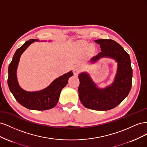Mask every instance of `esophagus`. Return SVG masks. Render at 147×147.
Segmentation results:
<instances>
[{
  "label": "esophagus",
  "instance_id": "obj_1",
  "mask_svg": "<svg viewBox=\"0 0 147 147\" xmlns=\"http://www.w3.org/2000/svg\"><path fill=\"white\" fill-rule=\"evenodd\" d=\"M80 70H81L80 67H79L78 65L75 66L74 67V74L75 76H77L78 73L80 72Z\"/></svg>",
  "mask_w": 147,
  "mask_h": 147
}]
</instances>
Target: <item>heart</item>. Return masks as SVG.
Wrapping results in <instances>:
<instances>
[{
	"label": "heart",
	"instance_id": "obj_1",
	"mask_svg": "<svg viewBox=\"0 0 147 147\" xmlns=\"http://www.w3.org/2000/svg\"><path fill=\"white\" fill-rule=\"evenodd\" d=\"M79 45H80V47L82 49H83V50H85V49H86V48L88 47V46H89V45H88V44L87 43L84 42L80 43ZM90 50L91 51H92V50H93V48H92V47H90Z\"/></svg>",
	"mask_w": 147,
	"mask_h": 147
}]
</instances>
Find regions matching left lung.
I'll return each mask as SVG.
<instances>
[{
	"label": "left lung",
	"instance_id": "8db88e82",
	"mask_svg": "<svg viewBox=\"0 0 147 147\" xmlns=\"http://www.w3.org/2000/svg\"><path fill=\"white\" fill-rule=\"evenodd\" d=\"M100 45L101 51L92 57L90 63H94L102 57H109L117 63V70L113 83L100 88L90 74L84 72L78 75L80 100L86 108L106 111L119 105L129 93L132 86V69L129 55L117 42L111 39L94 40Z\"/></svg>",
	"mask_w": 147,
	"mask_h": 147
}]
</instances>
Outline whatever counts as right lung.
Masks as SVG:
<instances>
[{
    "mask_svg": "<svg viewBox=\"0 0 147 147\" xmlns=\"http://www.w3.org/2000/svg\"><path fill=\"white\" fill-rule=\"evenodd\" d=\"M34 42L40 41L37 39H30L17 49L8 66V85L16 100L24 107L35 110H49L57 105L61 90L67 85L69 78L74 74L70 70L56 78L48 86L40 91H28L21 88L18 82L16 74L20 57L30 44Z\"/></svg>",
    "mask_w": 147,
    "mask_h": 147,
    "instance_id": "1",
    "label": "right lung"
}]
</instances>
